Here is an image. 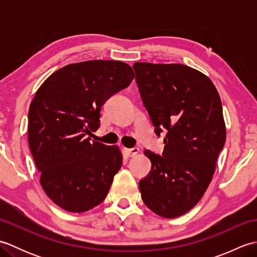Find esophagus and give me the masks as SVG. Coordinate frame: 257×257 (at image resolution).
Here are the masks:
<instances>
[{
	"instance_id": "esophagus-1",
	"label": "esophagus",
	"mask_w": 257,
	"mask_h": 257,
	"mask_svg": "<svg viewBox=\"0 0 257 257\" xmlns=\"http://www.w3.org/2000/svg\"><path fill=\"white\" fill-rule=\"evenodd\" d=\"M124 154L127 155V157H135L136 155L139 152L138 148H130V149H124Z\"/></svg>"
}]
</instances>
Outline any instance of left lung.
Masks as SVG:
<instances>
[{"mask_svg":"<svg viewBox=\"0 0 257 257\" xmlns=\"http://www.w3.org/2000/svg\"><path fill=\"white\" fill-rule=\"evenodd\" d=\"M139 92L162 156L146 150L148 176L139 181L143 201L156 214L173 219L198 203L209 187L226 132L219 92L211 79L182 64L135 63Z\"/></svg>","mask_w":257,"mask_h":257,"instance_id":"8db88e82","label":"left lung"}]
</instances>
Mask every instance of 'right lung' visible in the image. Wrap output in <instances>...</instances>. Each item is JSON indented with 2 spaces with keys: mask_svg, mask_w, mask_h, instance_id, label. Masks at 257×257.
Instances as JSON below:
<instances>
[{
  "mask_svg": "<svg viewBox=\"0 0 257 257\" xmlns=\"http://www.w3.org/2000/svg\"><path fill=\"white\" fill-rule=\"evenodd\" d=\"M135 77L128 64L88 61L52 74L29 110V145L41 185L65 211L86 212L100 204L122 165L117 146L90 141L100 109Z\"/></svg>",
  "mask_w": 257,
  "mask_h": 257,
  "instance_id": "obj_1",
  "label": "right lung"
}]
</instances>
